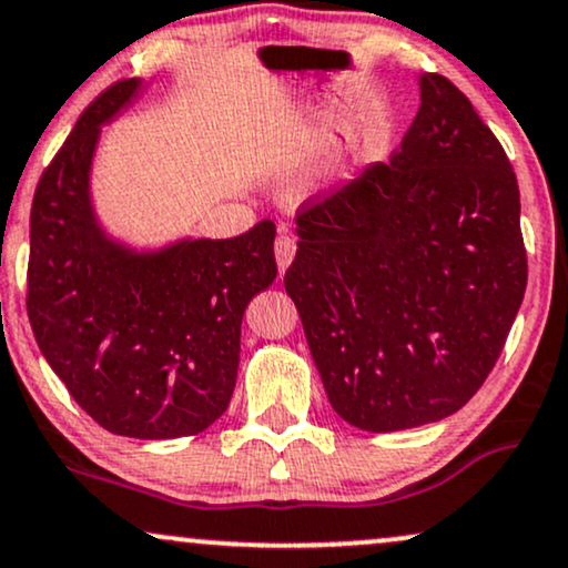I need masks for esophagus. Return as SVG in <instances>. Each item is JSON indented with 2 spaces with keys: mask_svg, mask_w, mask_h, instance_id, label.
Segmentation results:
<instances>
[{
  "mask_svg": "<svg viewBox=\"0 0 568 568\" xmlns=\"http://www.w3.org/2000/svg\"><path fill=\"white\" fill-rule=\"evenodd\" d=\"M273 252H276L278 271H286V268H290V263L295 261V252H297V242H295V236H292L290 231H286V229L278 231L276 244H273Z\"/></svg>",
  "mask_w": 568,
  "mask_h": 568,
  "instance_id": "obj_1",
  "label": "esophagus"
}]
</instances>
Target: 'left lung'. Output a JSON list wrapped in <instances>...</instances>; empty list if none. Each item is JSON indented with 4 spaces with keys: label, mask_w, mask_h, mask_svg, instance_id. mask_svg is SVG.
Returning a JSON list of instances; mask_svg holds the SVG:
<instances>
[{
    "label": "left lung",
    "mask_w": 568,
    "mask_h": 568,
    "mask_svg": "<svg viewBox=\"0 0 568 568\" xmlns=\"http://www.w3.org/2000/svg\"><path fill=\"white\" fill-rule=\"evenodd\" d=\"M519 213L506 150L439 73L389 163L300 207L284 286L347 424L410 429L477 395L527 290Z\"/></svg>",
    "instance_id": "1"
}]
</instances>
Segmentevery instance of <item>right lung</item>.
Here are the masks:
<instances>
[{
  "mask_svg": "<svg viewBox=\"0 0 568 568\" xmlns=\"http://www.w3.org/2000/svg\"><path fill=\"white\" fill-rule=\"evenodd\" d=\"M139 81L83 110L41 173L31 205L28 321L70 397L108 432L173 439L229 408L244 307L276 278L273 221L234 240L179 242L155 255L110 242L89 202L100 125Z\"/></svg>",
  "mask_w": 568,
  "mask_h": 568,
  "instance_id": "1",
  "label": "right lung"
}]
</instances>
